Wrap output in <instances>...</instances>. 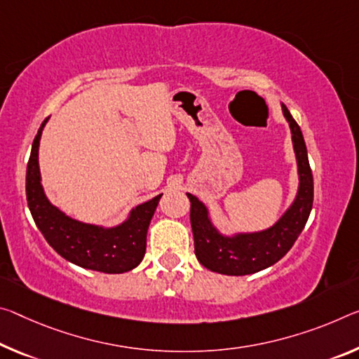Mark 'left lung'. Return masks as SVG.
I'll use <instances>...</instances> for the list:
<instances>
[{
  "instance_id": "1",
  "label": "left lung",
  "mask_w": 359,
  "mask_h": 359,
  "mask_svg": "<svg viewBox=\"0 0 359 359\" xmlns=\"http://www.w3.org/2000/svg\"><path fill=\"white\" fill-rule=\"evenodd\" d=\"M283 115L292 134V147L297 159L299 189L291 206L270 229L249 233L224 235L212 224L204 203L187 193L191 203L190 222L195 238V254L203 266L220 275L243 276L265 270L276 264L294 246L309 220L313 206V175L306 155L305 140L286 105Z\"/></svg>"
}]
</instances>
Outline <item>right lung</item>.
<instances>
[{
    "mask_svg": "<svg viewBox=\"0 0 359 359\" xmlns=\"http://www.w3.org/2000/svg\"><path fill=\"white\" fill-rule=\"evenodd\" d=\"M48 119L38 129L27 164L28 209L39 231L57 254L83 269L102 273H124L135 269L145 255L147 231L163 193L130 209L128 219L116 226L72 219L48 200L41 185L38 150Z\"/></svg>",
    "mask_w": 359,
    "mask_h": 359,
    "instance_id": "obj_1",
    "label": "right lung"
}]
</instances>
